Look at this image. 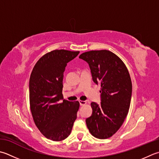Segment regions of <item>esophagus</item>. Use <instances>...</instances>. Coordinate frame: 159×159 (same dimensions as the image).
Returning <instances> with one entry per match:
<instances>
[{
	"label": "esophagus",
	"mask_w": 159,
	"mask_h": 159,
	"mask_svg": "<svg viewBox=\"0 0 159 159\" xmlns=\"http://www.w3.org/2000/svg\"><path fill=\"white\" fill-rule=\"evenodd\" d=\"M79 102L80 106H83V105H86V103H87L86 101H79Z\"/></svg>",
	"instance_id": "obj_1"
}]
</instances>
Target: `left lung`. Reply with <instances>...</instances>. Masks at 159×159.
Instances as JSON below:
<instances>
[{"mask_svg":"<svg viewBox=\"0 0 159 159\" xmlns=\"http://www.w3.org/2000/svg\"><path fill=\"white\" fill-rule=\"evenodd\" d=\"M89 64L92 80L101 84V104L91 103L92 116L86 125L92 136L105 139L114 134L128 114L132 85L125 65L110 51L92 50L79 56Z\"/></svg>","mask_w":159,"mask_h":159,"instance_id":"left-lung-1","label":"left lung"}]
</instances>
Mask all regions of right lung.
I'll use <instances>...</instances> for the list:
<instances>
[{"mask_svg": "<svg viewBox=\"0 0 159 159\" xmlns=\"http://www.w3.org/2000/svg\"><path fill=\"white\" fill-rule=\"evenodd\" d=\"M79 54L65 49L47 53L31 74L30 104L33 119L40 132L52 141L67 138L76 119L79 102L63 100L62 91L65 67Z\"/></svg>", "mask_w": 159, "mask_h": 159, "instance_id": "add662e5", "label": "right lung"}]
</instances>
